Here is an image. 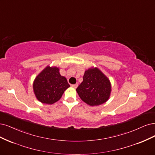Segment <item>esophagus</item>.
Wrapping results in <instances>:
<instances>
[{"label": "esophagus", "instance_id": "34e87169", "mask_svg": "<svg viewBox=\"0 0 155 155\" xmlns=\"http://www.w3.org/2000/svg\"><path fill=\"white\" fill-rule=\"evenodd\" d=\"M78 84H72V87L73 88H76L78 87Z\"/></svg>", "mask_w": 155, "mask_h": 155}]
</instances>
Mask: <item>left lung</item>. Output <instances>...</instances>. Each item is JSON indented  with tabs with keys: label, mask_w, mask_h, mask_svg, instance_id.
I'll list each match as a JSON object with an SVG mask.
<instances>
[{
	"label": "left lung",
	"mask_w": 155,
	"mask_h": 155,
	"mask_svg": "<svg viewBox=\"0 0 155 155\" xmlns=\"http://www.w3.org/2000/svg\"><path fill=\"white\" fill-rule=\"evenodd\" d=\"M76 91L84 103L90 106H97L108 99L111 84L109 79L98 68H90L85 71L83 82Z\"/></svg>",
	"instance_id": "obj_1"
}]
</instances>
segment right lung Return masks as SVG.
<instances>
[{
	"instance_id": "1",
	"label": "right lung",
	"mask_w": 155,
	"mask_h": 155,
	"mask_svg": "<svg viewBox=\"0 0 155 155\" xmlns=\"http://www.w3.org/2000/svg\"><path fill=\"white\" fill-rule=\"evenodd\" d=\"M69 87L67 79L60 75L57 67H46L36 78L33 83L36 98L47 104H52L59 100Z\"/></svg>"
}]
</instances>
